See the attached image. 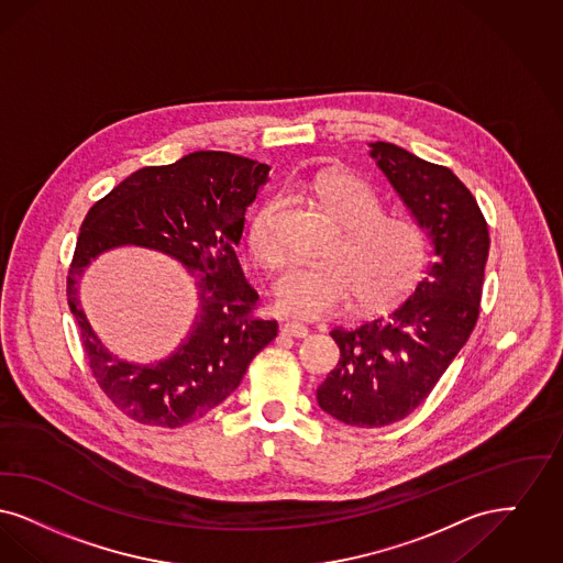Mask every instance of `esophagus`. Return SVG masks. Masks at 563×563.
<instances>
[{
    "label": "esophagus",
    "instance_id": "1",
    "mask_svg": "<svg viewBox=\"0 0 563 563\" xmlns=\"http://www.w3.org/2000/svg\"><path fill=\"white\" fill-rule=\"evenodd\" d=\"M282 332H284V334H288V336H296V339H307V336H309V328H307L305 323H298V321H288V323H284Z\"/></svg>",
    "mask_w": 563,
    "mask_h": 563
}]
</instances>
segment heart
<instances>
[{"label": "heart", "mask_w": 563, "mask_h": 563, "mask_svg": "<svg viewBox=\"0 0 563 563\" xmlns=\"http://www.w3.org/2000/svg\"><path fill=\"white\" fill-rule=\"evenodd\" d=\"M323 210L341 227L328 261L292 265L275 282V307L288 318L319 319L343 311L357 296V307L374 311L412 290L427 263L422 229L404 217L383 214L376 194L357 176L325 170L311 185ZM279 201H267L250 222L247 245L265 269L284 261L275 229Z\"/></svg>", "instance_id": "b5f03b06"}]
</instances>
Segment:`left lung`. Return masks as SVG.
Wrapping results in <instances>:
<instances>
[{
    "label": "left lung",
    "instance_id": "obj_1",
    "mask_svg": "<svg viewBox=\"0 0 563 563\" xmlns=\"http://www.w3.org/2000/svg\"><path fill=\"white\" fill-rule=\"evenodd\" d=\"M369 155L429 229L438 261L387 316L330 332L341 360L319 408L362 429L406 418L433 391L479 318L489 250L488 222L454 172L380 141Z\"/></svg>",
    "mask_w": 563,
    "mask_h": 563
}]
</instances>
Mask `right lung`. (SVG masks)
Listing matches in <instances>:
<instances>
[{"instance_id":"right-lung-1","label":"right lung","mask_w":563,"mask_h":563,"mask_svg":"<svg viewBox=\"0 0 563 563\" xmlns=\"http://www.w3.org/2000/svg\"><path fill=\"white\" fill-rule=\"evenodd\" d=\"M269 170L224 151H196L168 166L134 172L98 199L81 222L67 300L100 391L130 420L176 429L208 415L240 387L250 362L277 336V321L256 318L258 294L235 256L245 208L269 180ZM123 244L180 260L200 288V311L188 341L153 367L113 358L76 298L89 261Z\"/></svg>"}]
</instances>
